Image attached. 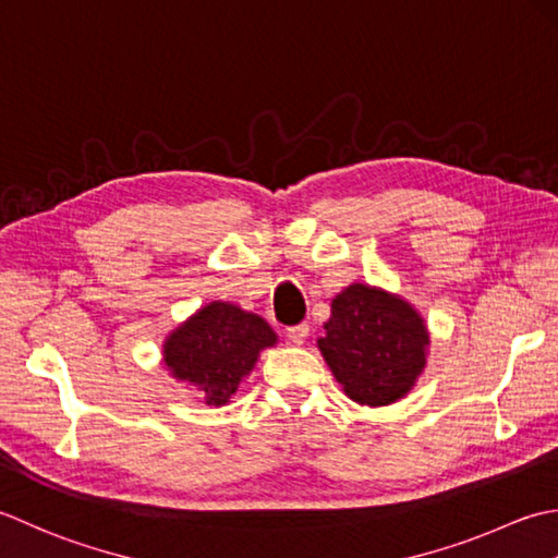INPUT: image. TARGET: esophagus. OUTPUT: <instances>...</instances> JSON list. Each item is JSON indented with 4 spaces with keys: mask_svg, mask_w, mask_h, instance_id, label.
I'll return each instance as SVG.
<instances>
[{
    "mask_svg": "<svg viewBox=\"0 0 558 558\" xmlns=\"http://www.w3.org/2000/svg\"><path fill=\"white\" fill-rule=\"evenodd\" d=\"M308 323H299V325H291L289 329H287V337L291 339L293 344H303L305 342V337H308Z\"/></svg>",
    "mask_w": 558,
    "mask_h": 558,
    "instance_id": "obj_1",
    "label": "esophagus"
}]
</instances>
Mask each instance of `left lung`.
I'll list each match as a JSON object with an SVG mask.
<instances>
[{
	"mask_svg": "<svg viewBox=\"0 0 558 558\" xmlns=\"http://www.w3.org/2000/svg\"><path fill=\"white\" fill-rule=\"evenodd\" d=\"M428 332L412 305L380 289L351 283L332 301L325 337L327 366L359 404L383 407L412 390L426 366Z\"/></svg>",
	"mask_w": 558,
	"mask_h": 558,
	"instance_id": "1",
	"label": "left lung"
}]
</instances>
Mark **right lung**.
I'll use <instances>...</instances> for the list:
<instances>
[{
	"instance_id": "right-lung-1",
	"label": "right lung",
	"mask_w": 558,
	"mask_h": 558,
	"mask_svg": "<svg viewBox=\"0 0 558 558\" xmlns=\"http://www.w3.org/2000/svg\"><path fill=\"white\" fill-rule=\"evenodd\" d=\"M277 342L263 317L231 303H211L178 327L163 347V361L178 380L197 385L207 404H226L257 354Z\"/></svg>"
}]
</instances>
